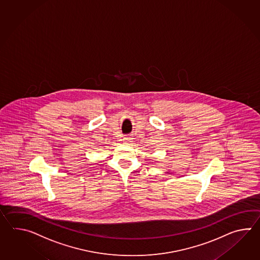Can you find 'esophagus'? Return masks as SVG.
I'll use <instances>...</instances> for the list:
<instances>
[{
    "label": "esophagus",
    "instance_id": "obj_1",
    "mask_svg": "<svg viewBox=\"0 0 260 260\" xmlns=\"http://www.w3.org/2000/svg\"><path fill=\"white\" fill-rule=\"evenodd\" d=\"M123 142L125 144L130 143L131 142V138H123Z\"/></svg>",
    "mask_w": 260,
    "mask_h": 260
}]
</instances>
